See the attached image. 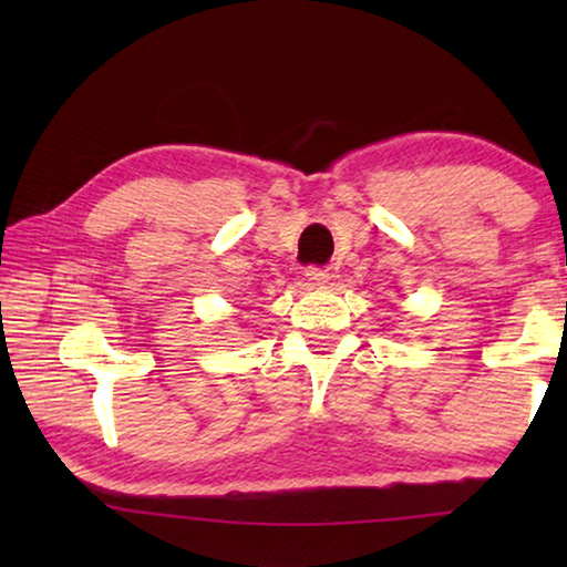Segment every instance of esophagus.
I'll return each mask as SVG.
<instances>
[{"instance_id":"esophagus-1","label":"esophagus","mask_w":567,"mask_h":567,"mask_svg":"<svg viewBox=\"0 0 567 567\" xmlns=\"http://www.w3.org/2000/svg\"><path fill=\"white\" fill-rule=\"evenodd\" d=\"M305 277L310 280V285H328L330 280V270H324V267H307Z\"/></svg>"}]
</instances>
